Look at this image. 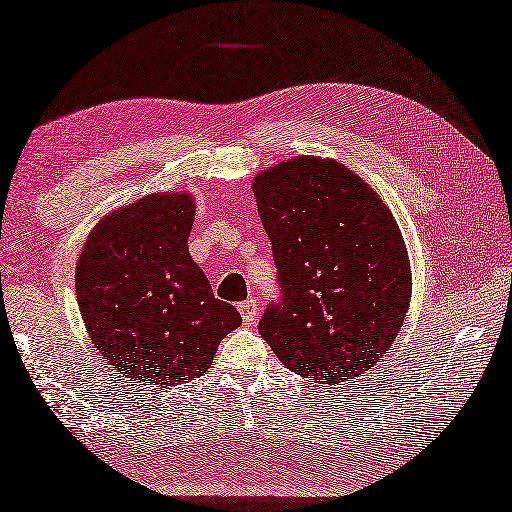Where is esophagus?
<instances>
[{
  "label": "esophagus",
  "instance_id": "1",
  "mask_svg": "<svg viewBox=\"0 0 512 512\" xmlns=\"http://www.w3.org/2000/svg\"><path fill=\"white\" fill-rule=\"evenodd\" d=\"M238 311H241L245 325H254L256 318H258V305H256L254 298L241 302V305H238Z\"/></svg>",
  "mask_w": 512,
  "mask_h": 512
}]
</instances>
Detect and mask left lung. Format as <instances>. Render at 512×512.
<instances>
[{"label":"left lung","mask_w":512,"mask_h":512,"mask_svg":"<svg viewBox=\"0 0 512 512\" xmlns=\"http://www.w3.org/2000/svg\"><path fill=\"white\" fill-rule=\"evenodd\" d=\"M280 298L258 331L287 369L320 384L369 371L400 333L411 265L389 207L333 159L298 156L254 179Z\"/></svg>","instance_id":"left-lung-1"}]
</instances>
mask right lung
Returning <instances> with one entry per match:
<instances>
[{"mask_svg": "<svg viewBox=\"0 0 512 512\" xmlns=\"http://www.w3.org/2000/svg\"><path fill=\"white\" fill-rule=\"evenodd\" d=\"M192 223L190 194H150L103 218L79 254L77 300L90 340L134 382L165 389L194 380L243 322L192 260Z\"/></svg>", "mask_w": 512, "mask_h": 512, "instance_id": "right-lung-1", "label": "right lung"}]
</instances>
